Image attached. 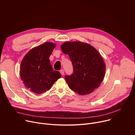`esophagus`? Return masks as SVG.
Instances as JSON below:
<instances>
[{"label": "esophagus", "mask_w": 135, "mask_h": 135, "mask_svg": "<svg viewBox=\"0 0 135 135\" xmlns=\"http://www.w3.org/2000/svg\"><path fill=\"white\" fill-rule=\"evenodd\" d=\"M60 73H61V74H62V75H64V73H65L64 70V69H61V70H60Z\"/></svg>", "instance_id": "esophagus-1"}]
</instances>
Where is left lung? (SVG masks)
<instances>
[{
    "label": "left lung",
    "instance_id": "obj_1",
    "mask_svg": "<svg viewBox=\"0 0 135 135\" xmlns=\"http://www.w3.org/2000/svg\"><path fill=\"white\" fill-rule=\"evenodd\" d=\"M61 49L72 62L74 73L66 76L69 88L80 95L88 94L100 85L104 79L106 65L99 52L89 44L67 42Z\"/></svg>",
    "mask_w": 135,
    "mask_h": 135
}]
</instances>
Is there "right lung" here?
<instances>
[{
    "mask_svg": "<svg viewBox=\"0 0 135 135\" xmlns=\"http://www.w3.org/2000/svg\"><path fill=\"white\" fill-rule=\"evenodd\" d=\"M56 46L47 42L31 49L24 56L20 70V78L25 86L37 94L49 90L61 78V74L53 70L49 57Z\"/></svg>",
    "mask_w": 135,
    "mask_h": 135,
    "instance_id": "add662e5",
    "label": "right lung"
}]
</instances>
